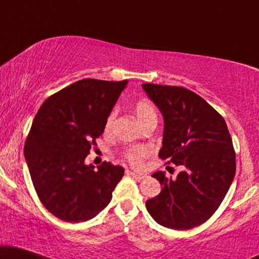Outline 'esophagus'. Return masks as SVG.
Instances as JSON below:
<instances>
[{
    "mask_svg": "<svg viewBox=\"0 0 259 259\" xmlns=\"http://www.w3.org/2000/svg\"><path fill=\"white\" fill-rule=\"evenodd\" d=\"M126 173H127V175H128V176L133 177V178L136 179V180H138V182H140V180H143V179L145 178V176H143V175H138V173L132 172V171H127Z\"/></svg>",
    "mask_w": 259,
    "mask_h": 259,
    "instance_id": "34e87169",
    "label": "esophagus"
}]
</instances>
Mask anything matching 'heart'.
Returning <instances> with one entry per match:
<instances>
[{"instance_id":"b5f03b06","label":"heart","mask_w":259,"mask_h":259,"mask_svg":"<svg viewBox=\"0 0 259 259\" xmlns=\"http://www.w3.org/2000/svg\"><path fill=\"white\" fill-rule=\"evenodd\" d=\"M134 113L137 118L141 122V125L148 120L157 119V113H155L154 106L147 99H140L134 104ZM115 118V111H112L106 120V128H109L112 126L113 120ZM148 148L145 146H134L130 147L122 152V157L127 162H130L132 166H140L143 164L144 159L147 157Z\"/></svg>"}]
</instances>
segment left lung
I'll return each instance as SVG.
<instances>
[{"label": "left lung", "instance_id": "1", "mask_svg": "<svg viewBox=\"0 0 259 259\" xmlns=\"http://www.w3.org/2000/svg\"><path fill=\"white\" fill-rule=\"evenodd\" d=\"M164 115L159 158L182 167L176 179L152 177L162 185L146 201L154 221L165 228L189 230L210 219L222 204L236 173V153L223 116L194 92L178 86L144 83Z\"/></svg>", "mask_w": 259, "mask_h": 259}]
</instances>
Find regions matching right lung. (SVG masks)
Listing matches in <instances>:
<instances>
[{
    "label": "right lung",
    "mask_w": 259,
    "mask_h": 259,
    "mask_svg": "<svg viewBox=\"0 0 259 259\" xmlns=\"http://www.w3.org/2000/svg\"><path fill=\"white\" fill-rule=\"evenodd\" d=\"M127 82L79 80L51 95L35 115L23 153L38 199L55 217L84 222L111 201L125 169L104 161L94 171L83 161Z\"/></svg>",
    "instance_id": "right-lung-1"
}]
</instances>
